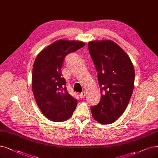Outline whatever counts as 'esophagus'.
Segmentation results:
<instances>
[{"label":"esophagus","mask_w":158,"mask_h":158,"mask_svg":"<svg viewBox=\"0 0 158 158\" xmlns=\"http://www.w3.org/2000/svg\"><path fill=\"white\" fill-rule=\"evenodd\" d=\"M86 95V93L85 92H81L80 94V98H84Z\"/></svg>","instance_id":"34e87169"}]
</instances>
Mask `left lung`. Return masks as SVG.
<instances>
[{"mask_svg":"<svg viewBox=\"0 0 158 158\" xmlns=\"http://www.w3.org/2000/svg\"><path fill=\"white\" fill-rule=\"evenodd\" d=\"M88 49L97 71L101 97L91 107L93 118L101 124L114 123L122 115L133 93L135 71L127 54L110 40L94 41Z\"/></svg>","mask_w":158,"mask_h":158,"instance_id":"obj_1","label":"left lung"}]
</instances>
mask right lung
I'll return each mask as SVG.
<instances>
[{
    "mask_svg": "<svg viewBox=\"0 0 158 158\" xmlns=\"http://www.w3.org/2000/svg\"><path fill=\"white\" fill-rule=\"evenodd\" d=\"M85 43L59 40L37 55L32 70V91L43 114L55 122L70 118L78 101L67 90L61 69L65 56L82 48Z\"/></svg>",
    "mask_w": 158,
    "mask_h": 158,
    "instance_id": "obj_1",
    "label": "right lung"
}]
</instances>
